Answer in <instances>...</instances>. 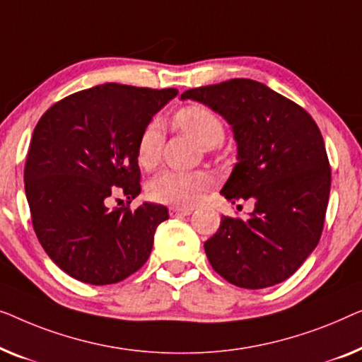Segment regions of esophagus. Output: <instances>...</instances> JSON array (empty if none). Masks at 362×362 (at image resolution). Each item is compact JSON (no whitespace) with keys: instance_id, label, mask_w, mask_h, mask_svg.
Wrapping results in <instances>:
<instances>
[{"instance_id":"obj_1","label":"esophagus","mask_w":362,"mask_h":362,"mask_svg":"<svg viewBox=\"0 0 362 362\" xmlns=\"http://www.w3.org/2000/svg\"><path fill=\"white\" fill-rule=\"evenodd\" d=\"M193 210L192 208H188V206H172L170 208V216H187V215H190Z\"/></svg>"}]
</instances>
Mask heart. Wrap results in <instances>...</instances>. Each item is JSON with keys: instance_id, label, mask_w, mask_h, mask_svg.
<instances>
[{"instance_id": "b5f03b06", "label": "heart", "mask_w": 362, "mask_h": 362, "mask_svg": "<svg viewBox=\"0 0 362 362\" xmlns=\"http://www.w3.org/2000/svg\"><path fill=\"white\" fill-rule=\"evenodd\" d=\"M175 124L179 129L205 147H215L225 137V126L216 113L205 106L193 105L177 111ZM164 131L160 121H151L137 139V162L142 169L156 167L160 157ZM213 185L211 174L203 170L177 172L162 170L147 183V195L157 203L175 206H190L200 202L205 192Z\"/></svg>"}]
</instances>
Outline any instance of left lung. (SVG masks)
I'll return each mask as SVG.
<instances>
[{
	"label": "left lung",
	"mask_w": 362,
	"mask_h": 362,
	"mask_svg": "<svg viewBox=\"0 0 362 362\" xmlns=\"http://www.w3.org/2000/svg\"><path fill=\"white\" fill-rule=\"evenodd\" d=\"M231 126L236 165L221 188L231 203L252 200L247 220L223 216L205 243L211 267L243 288L284 282L322 236L332 170L312 116L267 85L233 78L187 90Z\"/></svg>",
	"instance_id": "1"
}]
</instances>
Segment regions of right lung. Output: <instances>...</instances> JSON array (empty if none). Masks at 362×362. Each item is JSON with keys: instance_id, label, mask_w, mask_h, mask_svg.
I'll list each match as a JSON object with an SVG mask.
<instances>
[{"instance_id": "add662e5", "label": "right lung", "mask_w": 362, "mask_h": 362, "mask_svg": "<svg viewBox=\"0 0 362 362\" xmlns=\"http://www.w3.org/2000/svg\"><path fill=\"white\" fill-rule=\"evenodd\" d=\"M177 88L105 83L45 111L33 132L24 187L34 231L47 256L91 285L124 281L144 266L165 206L110 210L106 202L141 193L137 139Z\"/></svg>"}]
</instances>
